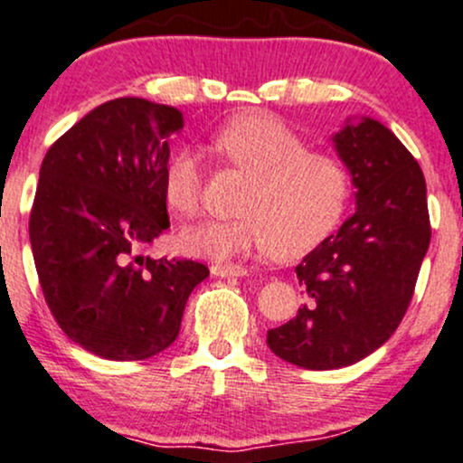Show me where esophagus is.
I'll return each instance as SVG.
<instances>
[{"instance_id": "1", "label": "esophagus", "mask_w": 463, "mask_h": 463, "mask_svg": "<svg viewBox=\"0 0 463 463\" xmlns=\"http://www.w3.org/2000/svg\"><path fill=\"white\" fill-rule=\"evenodd\" d=\"M213 274L215 277H246V268L243 266H237V263H215V266L211 268Z\"/></svg>"}]
</instances>
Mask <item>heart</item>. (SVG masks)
Listing matches in <instances>:
<instances>
[{
  "mask_svg": "<svg viewBox=\"0 0 463 463\" xmlns=\"http://www.w3.org/2000/svg\"><path fill=\"white\" fill-rule=\"evenodd\" d=\"M223 165L248 175L240 217L189 228L182 246L189 255L228 261L248 252H270L279 261L306 257L336 231L352 195V175L338 156L307 149V142L268 111L232 116L213 134ZM165 200L180 217L200 213L204 171L189 149L166 160Z\"/></svg>",
  "mask_w": 463,
  "mask_h": 463,
  "instance_id": "1",
  "label": "heart"
}]
</instances>
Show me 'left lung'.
<instances>
[{
    "label": "left lung",
    "instance_id": "8db88e82",
    "mask_svg": "<svg viewBox=\"0 0 463 463\" xmlns=\"http://www.w3.org/2000/svg\"><path fill=\"white\" fill-rule=\"evenodd\" d=\"M355 186V213L297 266L306 306L268 332L286 363L327 372L373 354L402 323L430 243L418 160L373 118L334 136Z\"/></svg>",
    "mask_w": 463,
    "mask_h": 463
}]
</instances>
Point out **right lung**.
Here are the masks:
<instances>
[{
  "instance_id": "add662e5",
  "label": "right lung",
  "mask_w": 463,
  "mask_h": 463,
  "mask_svg": "<svg viewBox=\"0 0 463 463\" xmlns=\"http://www.w3.org/2000/svg\"><path fill=\"white\" fill-rule=\"evenodd\" d=\"M182 111L145 99L99 105L45 154L30 211L43 298L65 336L108 360H145L180 334L208 268L151 259L169 228L165 165Z\"/></svg>"
}]
</instances>
